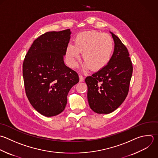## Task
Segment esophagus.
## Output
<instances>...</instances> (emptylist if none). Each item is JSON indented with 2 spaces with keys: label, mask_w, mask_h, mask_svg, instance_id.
<instances>
[{
  "label": "esophagus",
  "mask_w": 158,
  "mask_h": 158,
  "mask_svg": "<svg viewBox=\"0 0 158 158\" xmlns=\"http://www.w3.org/2000/svg\"><path fill=\"white\" fill-rule=\"evenodd\" d=\"M79 78H80V81H83L84 80V77L81 75H79Z\"/></svg>",
  "instance_id": "obj_1"
}]
</instances>
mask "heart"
<instances>
[{
	"label": "heart",
	"instance_id": "1",
	"mask_svg": "<svg viewBox=\"0 0 158 158\" xmlns=\"http://www.w3.org/2000/svg\"><path fill=\"white\" fill-rule=\"evenodd\" d=\"M114 49V42L107 33L96 31H86L78 34L74 44L69 43L65 50L67 62L70 67H75L82 53L84 69L90 67L98 70L109 62Z\"/></svg>",
	"mask_w": 158,
	"mask_h": 158
}]
</instances>
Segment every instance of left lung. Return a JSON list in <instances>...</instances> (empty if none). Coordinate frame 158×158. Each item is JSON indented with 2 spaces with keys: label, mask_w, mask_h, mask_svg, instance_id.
Here are the masks:
<instances>
[{
  "label": "left lung",
  "mask_w": 158,
  "mask_h": 158,
  "mask_svg": "<svg viewBox=\"0 0 158 158\" xmlns=\"http://www.w3.org/2000/svg\"><path fill=\"white\" fill-rule=\"evenodd\" d=\"M110 33L115 44L110 59L85 79L89 107L98 114L111 113L122 104L128 94L133 72L128 49L116 35Z\"/></svg>",
  "instance_id": "obj_1"
}]
</instances>
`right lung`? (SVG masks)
Instances as JSON below:
<instances>
[{
	"label": "right lung",
	"mask_w": 158,
	"mask_h": 158,
	"mask_svg": "<svg viewBox=\"0 0 158 158\" xmlns=\"http://www.w3.org/2000/svg\"><path fill=\"white\" fill-rule=\"evenodd\" d=\"M70 35L68 29L41 35L23 61L27 96L31 106L46 117L57 115L65 109L70 89L79 81L78 73L64 62Z\"/></svg>",
	"instance_id": "right-lung-1"
}]
</instances>
